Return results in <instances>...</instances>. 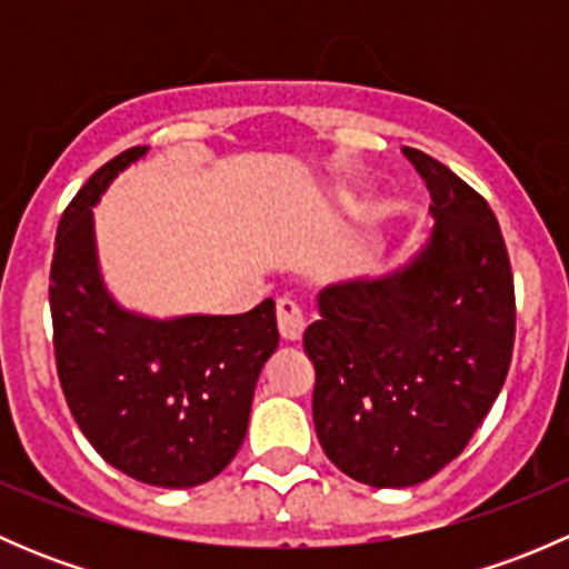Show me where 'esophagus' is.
<instances>
[{"instance_id":"obj_1","label":"esophagus","mask_w":569,"mask_h":569,"mask_svg":"<svg viewBox=\"0 0 569 569\" xmlns=\"http://www.w3.org/2000/svg\"><path fill=\"white\" fill-rule=\"evenodd\" d=\"M306 325L308 321L302 317L300 306H297L295 300H289V297L278 300V330L280 336H283V341H300L302 332H306Z\"/></svg>"}]
</instances>
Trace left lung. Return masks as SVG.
<instances>
[{
  "label": "left lung",
  "mask_w": 569,
  "mask_h": 569,
  "mask_svg": "<svg viewBox=\"0 0 569 569\" xmlns=\"http://www.w3.org/2000/svg\"><path fill=\"white\" fill-rule=\"evenodd\" d=\"M401 153L427 183L435 226L388 272L325 286L302 338L321 449L369 487L421 485L455 460L501 393L515 343L496 214L438 159Z\"/></svg>",
  "instance_id": "left-lung-1"
}]
</instances>
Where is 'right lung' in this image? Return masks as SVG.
<instances>
[{
    "mask_svg": "<svg viewBox=\"0 0 569 569\" xmlns=\"http://www.w3.org/2000/svg\"><path fill=\"white\" fill-rule=\"evenodd\" d=\"M137 146L96 170L62 214L49 306L57 375L71 416L104 460L142 485L183 490L214 479L248 435L252 393L278 349L274 302L248 313L148 317L107 289L93 206Z\"/></svg>",
    "mask_w": 569,
    "mask_h": 569,
    "instance_id": "obj_1",
    "label": "right lung"
}]
</instances>
